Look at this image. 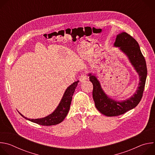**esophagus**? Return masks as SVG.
Wrapping results in <instances>:
<instances>
[{
  "label": "esophagus",
  "mask_w": 155,
  "mask_h": 155,
  "mask_svg": "<svg viewBox=\"0 0 155 155\" xmlns=\"http://www.w3.org/2000/svg\"><path fill=\"white\" fill-rule=\"evenodd\" d=\"M86 79H87V77H86V74H82L80 75V81L81 82H83V81H85Z\"/></svg>",
  "instance_id": "1"
}]
</instances>
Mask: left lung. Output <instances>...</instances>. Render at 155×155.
<instances>
[{"mask_svg":"<svg viewBox=\"0 0 155 155\" xmlns=\"http://www.w3.org/2000/svg\"><path fill=\"white\" fill-rule=\"evenodd\" d=\"M114 47H118L126 55L138 74L139 83L136 91L131 97L125 100L117 101L110 97L105 93L94 74H87L93 84V97L95 106L102 114L107 117L118 116L135 108L142 97L147 76L145 59L140 51L139 43L133 37L126 32H121L117 35Z\"/></svg>","mask_w":155,"mask_h":155,"instance_id":"8db88e82","label":"left lung"}]
</instances>
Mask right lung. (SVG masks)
Segmentation results:
<instances>
[{
	"mask_svg": "<svg viewBox=\"0 0 155 155\" xmlns=\"http://www.w3.org/2000/svg\"><path fill=\"white\" fill-rule=\"evenodd\" d=\"M78 82L79 81H75L69 87H68L64 93L59 105L54 110V112L49 115L41 118L29 119L18 112L19 114L25 119L42 126L56 125L61 123L65 119L69 111L72 96L75 92Z\"/></svg>",
	"mask_w": 155,
	"mask_h": 155,
	"instance_id": "1",
	"label": "right lung"
}]
</instances>
